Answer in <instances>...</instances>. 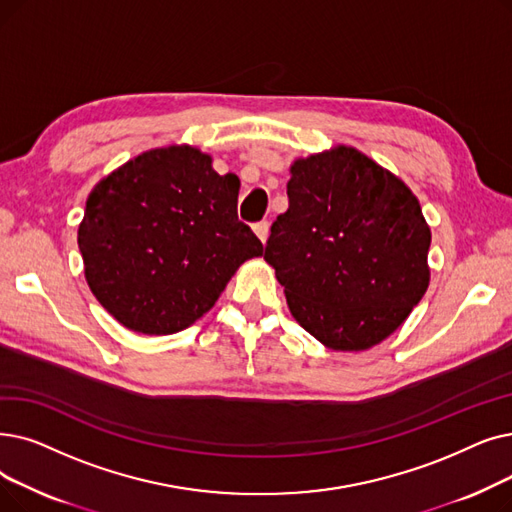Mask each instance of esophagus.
I'll list each match as a JSON object with an SVG mask.
<instances>
[{"label": "esophagus", "mask_w": 512, "mask_h": 512, "mask_svg": "<svg viewBox=\"0 0 512 512\" xmlns=\"http://www.w3.org/2000/svg\"><path fill=\"white\" fill-rule=\"evenodd\" d=\"M253 230H255L257 238L265 244V240H268V236H270V224H268V221H259V224L253 226Z\"/></svg>", "instance_id": "34e87169"}]
</instances>
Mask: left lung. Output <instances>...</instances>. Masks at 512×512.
<instances>
[{
	"mask_svg": "<svg viewBox=\"0 0 512 512\" xmlns=\"http://www.w3.org/2000/svg\"><path fill=\"white\" fill-rule=\"evenodd\" d=\"M286 194L263 259L293 318L335 351L381 343L429 286L431 230L418 198L349 146L295 161Z\"/></svg>",
	"mask_w": 512,
	"mask_h": 512,
	"instance_id": "left-lung-1",
	"label": "left lung"
}]
</instances>
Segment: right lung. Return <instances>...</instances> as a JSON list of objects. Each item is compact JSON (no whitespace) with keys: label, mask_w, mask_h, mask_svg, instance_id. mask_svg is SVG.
I'll list each match as a JSON object with an SVG mask.
<instances>
[{"label":"right lung","mask_w":512,"mask_h":512,"mask_svg":"<svg viewBox=\"0 0 512 512\" xmlns=\"http://www.w3.org/2000/svg\"><path fill=\"white\" fill-rule=\"evenodd\" d=\"M240 180L192 146L127 161L87 196L79 224L85 280L100 305L142 335H173L215 305L263 244L238 219Z\"/></svg>","instance_id":"1"}]
</instances>
